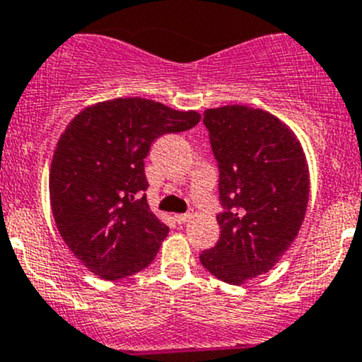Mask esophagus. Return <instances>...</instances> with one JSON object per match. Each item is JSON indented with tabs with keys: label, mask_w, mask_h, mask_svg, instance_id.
Listing matches in <instances>:
<instances>
[{
	"label": "esophagus",
	"mask_w": 362,
	"mask_h": 362,
	"mask_svg": "<svg viewBox=\"0 0 362 362\" xmlns=\"http://www.w3.org/2000/svg\"><path fill=\"white\" fill-rule=\"evenodd\" d=\"M192 218V214H178L175 215V221L178 222V224H185V222H189Z\"/></svg>",
	"instance_id": "34e87169"
}]
</instances>
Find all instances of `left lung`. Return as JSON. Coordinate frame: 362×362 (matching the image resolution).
I'll return each mask as SVG.
<instances>
[{
	"label": "left lung",
	"mask_w": 362,
	"mask_h": 362,
	"mask_svg": "<svg viewBox=\"0 0 362 362\" xmlns=\"http://www.w3.org/2000/svg\"><path fill=\"white\" fill-rule=\"evenodd\" d=\"M218 168L221 236L199 261L226 284L262 275L298 236L310 194L308 166L293 131L243 105L203 113Z\"/></svg>",
	"instance_id": "obj_1"
}]
</instances>
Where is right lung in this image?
<instances>
[{
    "label": "right lung",
    "mask_w": 362,
    "mask_h": 362,
    "mask_svg": "<svg viewBox=\"0 0 362 362\" xmlns=\"http://www.w3.org/2000/svg\"><path fill=\"white\" fill-rule=\"evenodd\" d=\"M199 122L141 98L86 108L59 138L50 168V204L68 249L94 275L120 280L147 268L168 226L151 211L145 163L151 145Z\"/></svg>",
    "instance_id": "1"
}]
</instances>
